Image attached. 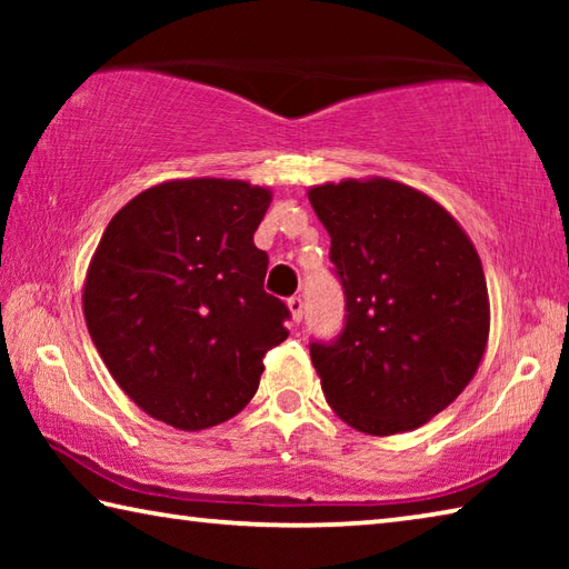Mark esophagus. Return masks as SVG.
<instances>
[{"mask_svg": "<svg viewBox=\"0 0 569 569\" xmlns=\"http://www.w3.org/2000/svg\"><path fill=\"white\" fill-rule=\"evenodd\" d=\"M303 298L301 296H293V298H288V311H291V319L298 323L303 319Z\"/></svg>", "mask_w": 569, "mask_h": 569, "instance_id": "obj_1", "label": "esophagus"}]
</instances>
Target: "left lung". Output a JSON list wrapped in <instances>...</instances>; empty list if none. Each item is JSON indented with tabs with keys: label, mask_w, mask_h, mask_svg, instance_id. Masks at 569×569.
<instances>
[{
	"label": "left lung",
	"mask_w": 569,
	"mask_h": 569,
	"mask_svg": "<svg viewBox=\"0 0 569 569\" xmlns=\"http://www.w3.org/2000/svg\"><path fill=\"white\" fill-rule=\"evenodd\" d=\"M308 200L346 296L339 339L311 343L323 397L363 435L417 429L467 389L487 349L477 248L437 200L397 180L323 182Z\"/></svg>",
	"instance_id": "8db88e82"
}]
</instances>
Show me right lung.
I'll use <instances>...</instances> for the list:
<instances>
[{
	"mask_svg": "<svg viewBox=\"0 0 569 569\" xmlns=\"http://www.w3.org/2000/svg\"><path fill=\"white\" fill-rule=\"evenodd\" d=\"M273 192L246 180L152 186L104 228L82 288L92 343L118 387L182 431L223 423L258 391L288 308L263 291L253 243Z\"/></svg>",
	"mask_w": 569,
	"mask_h": 569,
	"instance_id": "add662e5",
	"label": "right lung"
}]
</instances>
